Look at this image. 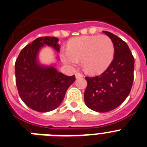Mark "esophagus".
Returning <instances> with one entry per match:
<instances>
[{
	"label": "esophagus",
	"instance_id": "34e87169",
	"mask_svg": "<svg viewBox=\"0 0 147 147\" xmlns=\"http://www.w3.org/2000/svg\"><path fill=\"white\" fill-rule=\"evenodd\" d=\"M75 76H76V78H82V77H83V75L81 73H80V72H76V74H75Z\"/></svg>",
	"mask_w": 147,
	"mask_h": 147
}]
</instances>
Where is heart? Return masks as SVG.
I'll list each match as a JSON object with an SVG mask.
<instances>
[{"instance_id":"heart-1","label":"heart","mask_w":147,"mask_h":147,"mask_svg":"<svg viewBox=\"0 0 147 147\" xmlns=\"http://www.w3.org/2000/svg\"><path fill=\"white\" fill-rule=\"evenodd\" d=\"M114 53L113 42L106 35L82 36L70 41L67 49L61 52V59L71 67L77 66L81 59L82 66L87 73L98 74L110 65Z\"/></svg>"}]
</instances>
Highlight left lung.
<instances>
[{"label": "left lung", "mask_w": 147, "mask_h": 147, "mask_svg": "<svg viewBox=\"0 0 147 147\" xmlns=\"http://www.w3.org/2000/svg\"><path fill=\"white\" fill-rule=\"evenodd\" d=\"M103 32L114 43L113 60L102 74L85 77L88 85L84 94L87 106L99 113L109 112L121 105L134 80V57L127 44L113 34Z\"/></svg>", "instance_id": "obj_1"}]
</instances>
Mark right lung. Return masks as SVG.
Segmentation results:
<instances>
[{
    "mask_svg": "<svg viewBox=\"0 0 147 147\" xmlns=\"http://www.w3.org/2000/svg\"><path fill=\"white\" fill-rule=\"evenodd\" d=\"M59 39L40 37L23 48L15 62V81L23 102L37 112H49L62 103L67 88L75 81L54 67H42L37 62L38 51L47 45L59 51Z\"/></svg>",
    "mask_w": 147,
    "mask_h": 147,
    "instance_id": "obj_1",
    "label": "right lung"
}]
</instances>
